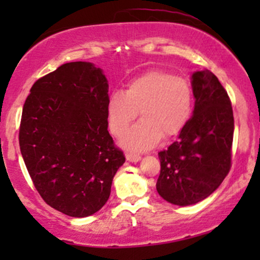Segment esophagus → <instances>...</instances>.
Returning <instances> with one entry per match:
<instances>
[{
  "instance_id": "1",
  "label": "esophagus",
  "mask_w": 260,
  "mask_h": 260,
  "mask_svg": "<svg viewBox=\"0 0 260 260\" xmlns=\"http://www.w3.org/2000/svg\"><path fill=\"white\" fill-rule=\"evenodd\" d=\"M126 157L128 161H131V162H137V161L142 159V156H140L139 154H134V153H127Z\"/></svg>"
}]
</instances>
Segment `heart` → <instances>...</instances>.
<instances>
[{
  "label": "heart",
  "mask_w": 260,
  "mask_h": 260,
  "mask_svg": "<svg viewBox=\"0 0 260 260\" xmlns=\"http://www.w3.org/2000/svg\"><path fill=\"white\" fill-rule=\"evenodd\" d=\"M193 91L187 79L165 71L153 70L127 83L124 94L109 96L106 115L109 128L122 137L138 116L143 120L123 138L124 147L147 150L165 137L176 136L186 127L192 115Z\"/></svg>",
  "instance_id": "heart-1"
}]
</instances>
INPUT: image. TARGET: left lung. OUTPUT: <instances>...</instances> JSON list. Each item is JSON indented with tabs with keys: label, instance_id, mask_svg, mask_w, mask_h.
I'll use <instances>...</instances> for the list:
<instances>
[{
	"label": "left lung",
	"instance_id": "obj_1",
	"mask_svg": "<svg viewBox=\"0 0 260 260\" xmlns=\"http://www.w3.org/2000/svg\"><path fill=\"white\" fill-rule=\"evenodd\" d=\"M192 88V118L178 139L159 153L157 193L181 207L210 196L231 169L235 121L228 91L209 70L193 73Z\"/></svg>",
	"mask_w": 260,
	"mask_h": 260
}]
</instances>
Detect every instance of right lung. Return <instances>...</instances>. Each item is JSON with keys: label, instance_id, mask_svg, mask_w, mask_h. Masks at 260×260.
Wrapping results in <instances>:
<instances>
[{"label": "right lung", "instance_id": "right-lung-1", "mask_svg": "<svg viewBox=\"0 0 260 260\" xmlns=\"http://www.w3.org/2000/svg\"><path fill=\"white\" fill-rule=\"evenodd\" d=\"M109 84L89 62H70L39 78L23 106L19 147L32 183L68 216L105 205L123 151L107 131Z\"/></svg>", "mask_w": 260, "mask_h": 260}]
</instances>
